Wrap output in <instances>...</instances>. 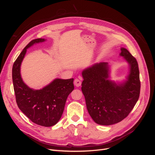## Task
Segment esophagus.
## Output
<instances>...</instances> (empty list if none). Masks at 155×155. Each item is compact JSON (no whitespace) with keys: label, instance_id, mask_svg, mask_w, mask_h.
Returning a JSON list of instances; mask_svg holds the SVG:
<instances>
[{"label":"esophagus","instance_id":"esophagus-1","mask_svg":"<svg viewBox=\"0 0 155 155\" xmlns=\"http://www.w3.org/2000/svg\"><path fill=\"white\" fill-rule=\"evenodd\" d=\"M74 85H75V86L78 87H79V86H81V81L80 80H79V79H75V80H74Z\"/></svg>","mask_w":155,"mask_h":155}]
</instances>
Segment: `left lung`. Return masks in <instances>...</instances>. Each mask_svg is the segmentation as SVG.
Here are the masks:
<instances>
[{
    "label": "left lung",
    "instance_id": "1",
    "mask_svg": "<svg viewBox=\"0 0 155 155\" xmlns=\"http://www.w3.org/2000/svg\"><path fill=\"white\" fill-rule=\"evenodd\" d=\"M120 56L129 64L128 74L123 81L110 80V66L108 63L94 64L82 72L81 91L87 109L99 125L120 122L129 115L138 100L140 81L137 59L125 48H121Z\"/></svg>",
    "mask_w": 155,
    "mask_h": 155
}]
</instances>
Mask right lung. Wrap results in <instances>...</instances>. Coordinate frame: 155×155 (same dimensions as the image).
<instances>
[{
	"label": "right lung",
	"instance_id": "obj_1",
	"mask_svg": "<svg viewBox=\"0 0 155 155\" xmlns=\"http://www.w3.org/2000/svg\"><path fill=\"white\" fill-rule=\"evenodd\" d=\"M46 41L42 38L34 39L22 50L13 65L12 79L19 109L32 122L51 127L61 118L67 97L74 88V79L56 78L43 88L35 90L23 81L21 74V63L27 49Z\"/></svg>",
	"mask_w": 155,
	"mask_h": 155
}]
</instances>
